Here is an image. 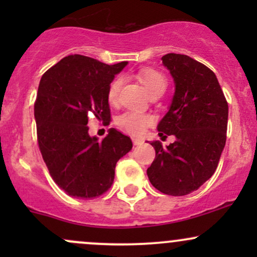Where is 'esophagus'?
I'll return each instance as SVG.
<instances>
[{
  "label": "esophagus",
  "instance_id": "34e87169",
  "mask_svg": "<svg viewBox=\"0 0 257 257\" xmlns=\"http://www.w3.org/2000/svg\"><path fill=\"white\" fill-rule=\"evenodd\" d=\"M133 144H134V146H139L143 144V140H140V139H137V138H133Z\"/></svg>",
  "mask_w": 257,
  "mask_h": 257
}]
</instances>
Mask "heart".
Masks as SVG:
<instances>
[{
    "label": "heart",
    "instance_id": "b5f03b06",
    "mask_svg": "<svg viewBox=\"0 0 257 257\" xmlns=\"http://www.w3.org/2000/svg\"><path fill=\"white\" fill-rule=\"evenodd\" d=\"M138 77L145 85L146 90L151 96L159 95L164 93L167 89L168 81L166 75L163 72L158 71L156 69H143L138 72ZM123 84V78L118 77L112 79V82L108 85L107 89V100L111 105H116L118 102V96L120 88ZM153 123L152 116L147 113H139L134 111H125L122 114H119L116 118V124L120 129L129 133V134L138 135L144 134L147 126H150Z\"/></svg>",
    "mask_w": 257,
    "mask_h": 257
}]
</instances>
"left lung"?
<instances>
[{
  "instance_id": "left-lung-1",
  "label": "left lung",
  "mask_w": 257,
  "mask_h": 257,
  "mask_svg": "<svg viewBox=\"0 0 257 257\" xmlns=\"http://www.w3.org/2000/svg\"><path fill=\"white\" fill-rule=\"evenodd\" d=\"M162 60L175 82V94L158 132L162 139H176L167 147L151 143L156 157L147 176L162 193L186 196L216 170L226 144L228 104L216 76L204 64L175 53Z\"/></svg>"
}]
</instances>
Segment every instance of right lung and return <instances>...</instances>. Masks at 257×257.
I'll return each mask as SVG.
<instances>
[{
	"label": "right lung",
	"instance_id": "add662e5",
	"mask_svg": "<svg viewBox=\"0 0 257 257\" xmlns=\"http://www.w3.org/2000/svg\"><path fill=\"white\" fill-rule=\"evenodd\" d=\"M126 61L107 65L73 54L43 73L35 100L41 155L52 179L69 196L90 199L111 187L117 162L132 150L131 138L112 128L98 141L88 134L91 113L107 124L108 85Z\"/></svg>",
	"mask_w": 257,
	"mask_h": 257
}]
</instances>
